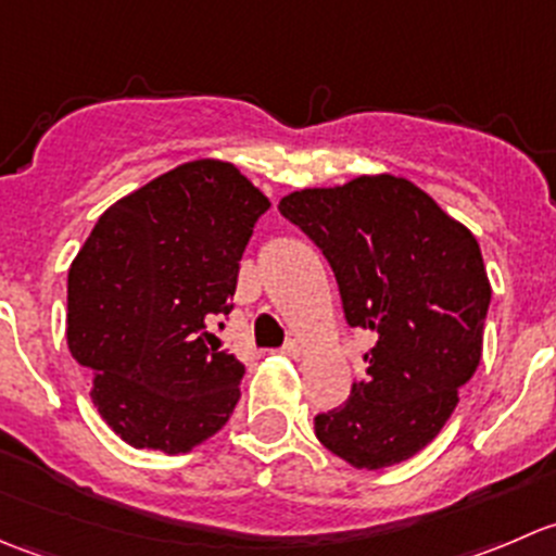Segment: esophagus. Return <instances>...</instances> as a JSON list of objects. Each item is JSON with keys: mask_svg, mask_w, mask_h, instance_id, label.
Segmentation results:
<instances>
[{"mask_svg": "<svg viewBox=\"0 0 556 556\" xmlns=\"http://www.w3.org/2000/svg\"><path fill=\"white\" fill-rule=\"evenodd\" d=\"M282 355H290V357H299L301 355V346L295 344V341H288V344L282 346Z\"/></svg>", "mask_w": 556, "mask_h": 556, "instance_id": "esophagus-1", "label": "esophagus"}]
</instances>
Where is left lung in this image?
Here are the masks:
<instances>
[{"label":"left lung","instance_id":"1","mask_svg":"<svg viewBox=\"0 0 556 556\" xmlns=\"http://www.w3.org/2000/svg\"><path fill=\"white\" fill-rule=\"evenodd\" d=\"M279 212L328 257L346 323L374 336L366 374L341 406L314 417V435L355 468L414 457L479 368L492 299L479 242L392 174L295 190Z\"/></svg>","mask_w":556,"mask_h":556}]
</instances>
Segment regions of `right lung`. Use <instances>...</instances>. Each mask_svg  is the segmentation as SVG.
Listing matches in <instances>:
<instances>
[{"label": "right lung", "mask_w": 556, "mask_h": 556, "mask_svg": "<svg viewBox=\"0 0 556 556\" xmlns=\"http://www.w3.org/2000/svg\"><path fill=\"white\" fill-rule=\"evenodd\" d=\"M268 199L228 161H188L110 206L72 261L66 341L91 401L137 450L190 452L239 401L244 366L206 346Z\"/></svg>", "instance_id": "right-lung-1"}]
</instances>
